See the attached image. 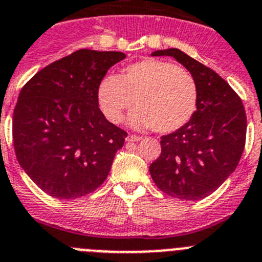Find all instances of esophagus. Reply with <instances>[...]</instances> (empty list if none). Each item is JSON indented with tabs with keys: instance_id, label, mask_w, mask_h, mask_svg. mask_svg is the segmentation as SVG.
Listing matches in <instances>:
<instances>
[{
	"instance_id": "esophagus-1",
	"label": "esophagus",
	"mask_w": 262,
	"mask_h": 262,
	"mask_svg": "<svg viewBox=\"0 0 262 262\" xmlns=\"http://www.w3.org/2000/svg\"><path fill=\"white\" fill-rule=\"evenodd\" d=\"M141 140H142V138H141L140 136H136V134H130V136H128V138H126L128 142H138V141Z\"/></svg>"
}]
</instances>
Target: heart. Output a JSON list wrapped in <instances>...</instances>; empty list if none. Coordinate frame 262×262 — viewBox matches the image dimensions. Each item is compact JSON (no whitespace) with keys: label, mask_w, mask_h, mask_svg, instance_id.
I'll use <instances>...</instances> for the list:
<instances>
[{"label":"heart","mask_w":262,"mask_h":262,"mask_svg":"<svg viewBox=\"0 0 262 262\" xmlns=\"http://www.w3.org/2000/svg\"><path fill=\"white\" fill-rule=\"evenodd\" d=\"M98 105L108 121L117 124L134 104L129 122L136 128L171 133L190 120L197 107L194 78L184 68L146 58L105 75L96 89Z\"/></svg>","instance_id":"heart-1"}]
</instances>
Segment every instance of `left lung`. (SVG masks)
Masks as SVG:
<instances>
[{"label": "left lung", "instance_id": "8db88e82", "mask_svg": "<svg viewBox=\"0 0 262 262\" xmlns=\"http://www.w3.org/2000/svg\"><path fill=\"white\" fill-rule=\"evenodd\" d=\"M187 68L197 86V110L180 129L162 136L150 175L162 192L187 201L210 195L235 171L244 151L246 110L230 84L180 49L152 52Z\"/></svg>", "mask_w": 262, "mask_h": 262}]
</instances>
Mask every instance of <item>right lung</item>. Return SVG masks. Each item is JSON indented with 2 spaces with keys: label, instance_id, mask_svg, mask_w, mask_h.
<instances>
[{
  "label": "right lung",
  "instance_id": "obj_1",
  "mask_svg": "<svg viewBox=\"0 0 262 262\" xmlns=\"http://www.w3.org/2000/svg\"><path fill=\"white\" fill-rule=\"evenodd\" d=\"M122 52L79 49L37 72L20 90L13 114L16 159L47 194L74 200L104 183L125 130L102 114L99 81Z\"/></svg>",
  "mask_w": 262,
  "mask_h": 262
}]
</instances>
